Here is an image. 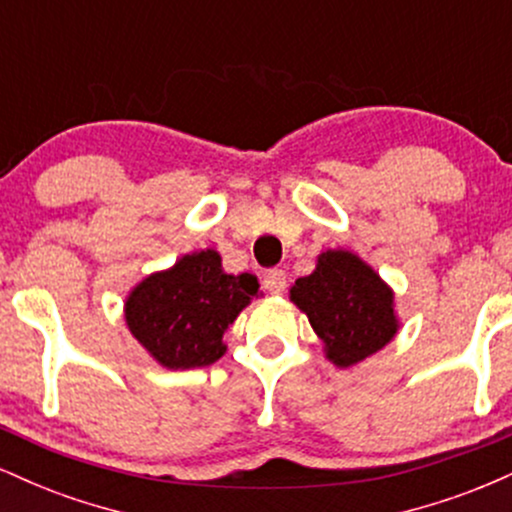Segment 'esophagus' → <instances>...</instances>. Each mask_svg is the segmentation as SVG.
<instances>
[{"mask_svg":"<svg viewBox=\"0 0 512 512\" xmlns=\"http://www.w3.org/2000/svg\"><path fill=\"white\" fill-rule=\"evenodd\" d=\"M264 289L269 293H274V296H279V293L286 291V272L284 269H269L267 274H264Z\"/></svg>","mask_w":512,"mask_h":512,"instance_id":"obj_1","label":"esophagus"}]
</instances>
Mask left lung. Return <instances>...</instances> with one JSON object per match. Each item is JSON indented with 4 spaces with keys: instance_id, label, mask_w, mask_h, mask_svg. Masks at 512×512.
<instances>
[{
    "instance_id": "8db88e82",
    "label": "left lung",
    "mask_w": 512,
    "mask_h": 512,
    "mask_svg": "<svg viewBox=\"0 0 512 512\" xmlns=\"http://www.w3.org/2000/svg\"><path fill=\"white\" fill-rule=\"evenodd\" d=\"M291 301L308 315L334 366L349 368L392 342L399 330L395 293L349 250H327L315 272L296 279Z\"/></svg>"
}]
</instances>
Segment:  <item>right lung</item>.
I'll return each instance as SVG.
<instances>
[{
  "label": "right lung",
  "instance_id": "obj_1",
  "mask_svg": "<svg viewBox=\"0 0 512 512\" xmlns=\"http://www.w3.org/2000/svg\"><path fill=\"white\" fill-rule=\"evenodd\" d=\"M257 291V276L226 274L219 252L207 248L139 281L125 301V320L163 368H204L226 354L223 332Z\"/></svg>",
  "mask_w": 512,
  "mask_h": 512
}]
</instances>
